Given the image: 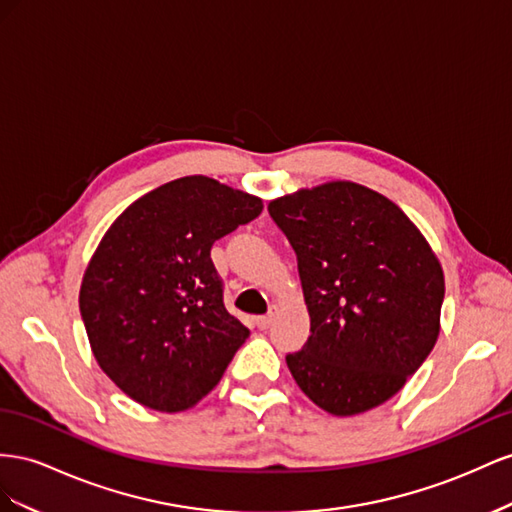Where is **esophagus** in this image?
Here are the masks:
<instances>
[{
  "label": "esophagus",
  "mask_w": 512,
  "mask_h": 512,
  "mask_svg": "<svg viewBox=\"0 0 512 512\" xmlns=\"http://www.w3.org/2000/svg\"><path fill=\"white\" fill-rule=\"evenodd\" d=\"M276 315H279V306L272 304V306H270V313H268V315H259V317L255 319L257 328H261V330L270 328V324H272V321H274V317H276Z\"/></svg>",
  "instance_id": "obj_1"
}]
</instances>
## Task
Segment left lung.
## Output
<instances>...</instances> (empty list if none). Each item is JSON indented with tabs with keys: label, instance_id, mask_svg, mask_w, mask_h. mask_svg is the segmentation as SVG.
Masks as SVG:
<instances>
[{
	"label": "left lung",
	"instance_id": "left-lung-1",
	"mask_svg": "<svg viewBox=\"0 0 512 512\" xmlns=\"http://www.w3.org/2000/svg\"><path fill=\"white\" fill-rule=\"evenodd\" d=\"M272 221L298 257L311 337L287 367L332 416L394 397L440 334L442 264L388 197L337 180L272 199Z\"/></svg>",
	"mask_w": 512,
	"mask_h": 512
}]
</instances>
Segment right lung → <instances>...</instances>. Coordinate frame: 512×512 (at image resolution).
Instances as JSON below:
<instances>
[{
	"mask_svg": "<svg viewBox=\"0 0 512 512\" xmlns=\"http://www.w3.org/2000/svg\"><path fill=\"white\" fill-rule=\"evenodd\" d=\"M261 210L255 195L186 175L130 203L102 236L79 309L98 367L130 399L184 412L221 382L248 328L225 309L210 248Z\"/></svg>",
	"mask_w": 512,
	"mask_h": 512,
	"instance_id": "right-lung-1",
	"label": "right lung"
}]
</instances>
